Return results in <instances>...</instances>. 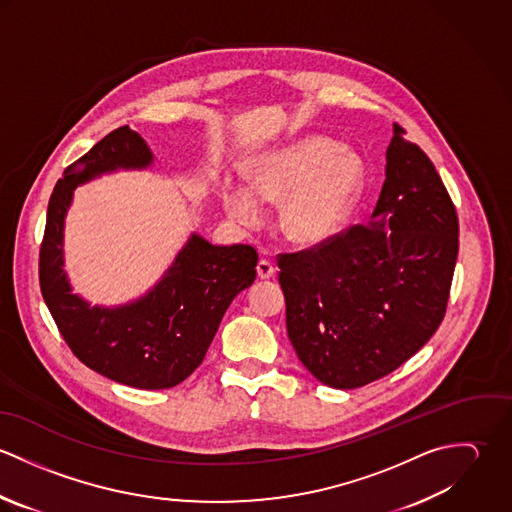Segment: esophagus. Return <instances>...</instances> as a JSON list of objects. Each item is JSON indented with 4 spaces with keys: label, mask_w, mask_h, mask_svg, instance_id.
<instances>
[{
    "label": "esophagus",
    "mask_w": 512,
    "mask_h": 512,
    "mask_svg": "<svg viewBox=\"0 0 512 512\" xmlns=\"http://www.w3.org/2000/svg\"><path fill=\"white\" fill-rule=\"evenodd\" d=\"M256 272H258V278H260V280H268V278L274 276L276 268H274V264H272L270 260H260L258 266H256Z\"/></svg>",
    "instance_id": "34e87169"
}]
</instances>
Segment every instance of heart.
<instances>
[{
  "label": "heart",
  "instance_id": "b5f03b06",
  "mask_svg": "<svg viewBox=\"0 0 512 512\" xmlns=\"http://www.w3.org/2000/svg\"><path fill=\"white\" fill-rule=\"evenodd\" d=\"M363 189V163L325 138H305L268 155L250 179V191L232 189L228 211L246 226L262 219L260 201L282 203L288 240L315 246L333 238L349 219Z\"/></svg>",
  "mask_w": 512,
  "mask_h": 512
}]
</instances>
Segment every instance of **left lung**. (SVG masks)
<instances>
[{
    "label": "left lung",
    "instance_id": "8db88e82",
    "mask_svg": "<svg viewBox=\"0 0 512 512\" xmlns=\"http://www.w3.org/2000/svg\"><path fill=\"white\" fill-rule=\"evenodd\" d=\"M394 124L368 224L280 254L286 327L303 366L351 390L416 355L443 321L459 222L430 157Z\"/></svg>",
    "mask_w": 512,
    "mask_h": 512
}]
</instances>
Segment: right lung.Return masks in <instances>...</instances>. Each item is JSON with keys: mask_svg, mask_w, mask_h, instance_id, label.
<instances>
[{"mask_svg": "<svg viewBox=\"0 0 512 512\" xmlns=\"http://www.w3.org/2000/svg\"><path fill=\"white\" fill-rule=\"evenodd\" d=\"M153 163L144 138L122 126L65 169L49 199L39 252L43 299L80 363L142 390L183 382L203 363L232 299L254 284L258 252L248 244L215 246L191 234L163 278L140 299L90 305L73 293L63 270V228L74 189L102 173L146 169Z\"/></svg>", "mask_w": 512, "mask_h": 512, "instance_id": "1", "label": "right lung"}]
</instances>
